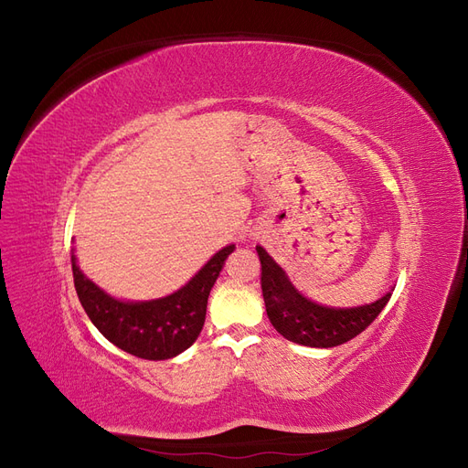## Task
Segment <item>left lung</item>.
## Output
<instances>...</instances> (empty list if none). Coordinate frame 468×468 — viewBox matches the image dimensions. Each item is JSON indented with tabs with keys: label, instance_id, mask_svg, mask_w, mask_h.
<instances>
[{
	"label": "left lung",
	"instance_id": "left-lung-1",
	"mask_svg": "<svg viewBox=\"0 0 468 468\" xmlns=\"http://www.w3.org/2000/svg\"><path fill=\"white\" fill-rule=\"evenodd\" d=\"M261 261V292L273 328L289 342L308 347H335L359 335L382 313L390 292L382 299L356 308L320 306L296 291L285 271L258 246Z\"/></svg>",
	"mask_w": 468,
	"mask_h": 468
}]
</instances>
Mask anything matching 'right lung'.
I'll return each instance as SVG.
<instances>
[{
    "instance_id": "1",
    "label": "right lung",
    "mask_w": 468,
    "mask_h": 468,
    "mask_svg": "<svg viewBox=\"0 0 468 468\" xmlns=\"http://www.w3.org/2000/svg\"><path fill=\"white\" fill-rule=\"evenodd\" d=\"M234 246H226L177 292L148 303H122L112 299L80 271L72 256V271L78 299L111 344L140 359L162 361L179 356L199 337L208 292L215 285L226 258Z\"/></svg>"
}]
</instances>
